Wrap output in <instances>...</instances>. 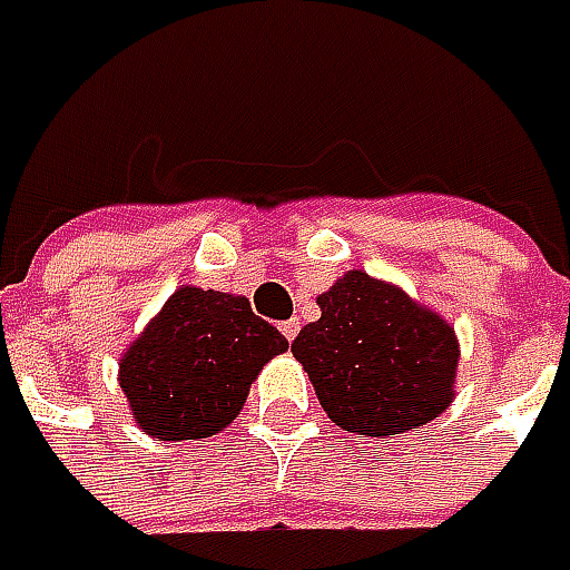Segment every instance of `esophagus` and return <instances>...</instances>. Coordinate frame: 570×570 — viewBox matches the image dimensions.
Masks as SVG:
<instances>
[{
    "label": "esophagus",
    "instance_id": "obj_1",
    "mask_svg": "<svg viewBox=\"0 0 570 570\" xmlns=\"http://www.w3.org/2000/svg\"><path fill=\"white\" fill-rule=\"evenodd\" d=\"M278 330H282V336H285V340L292 343V340L298 336L301 324H298V321H285V324H278Z\"/></svg>",
    "mask_w": 570,
    "mask_h": 570
}]
</instances>
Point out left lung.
<instances>
[{"label":"left lung","instance_id":"obj_1","mask_svg":"<svg viewBox=\"0 0 570 570\" xmlns=\"http://www.w3.org/2000/svg\"><path fill=\"white\" fill-rule=\"evenodd\" d=\"M317 304L321 321L301 330L292 353L336 426L394 436L449 407L459 343L433 311L365 272L343 275Z\"/></svg>","mask_w":570,"mask_h":570}]
</instances>
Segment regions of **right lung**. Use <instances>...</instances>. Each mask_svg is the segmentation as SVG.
<instances>
[{
  "label": "right lung",
  "instance_id": "add662e5",
  "mask_svg": "<svg viewBox=\"0 0 570 570\" xmlns=\"http://www.w3.org/2000/svg\"><path fill=\"white\" fill-rule=\"evenodd\" d=\"M285 350L246 298L183 288L121 358V391L144 433L202 440L240 413L259 368Z\"/></svg>",
  "mask_w": 570,
  "mask_h": 570
}]
</instances>
